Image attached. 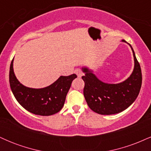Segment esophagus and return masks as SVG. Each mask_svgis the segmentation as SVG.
Here are the masks:
<instances>
[{"mask_svg": "<svg viewBox=\"0 0 151 151\" xmlns=\"http://www.w3.org/2000/svg\"><path fill=\"white\" fill-rule=\"evenodd\" d=\"M74 73L77 75L78 77H81V76L83 75V72H81V70L80 69H76L75 70H74Z\"/></svg>", "mask_w": 151, "mask_h": 151, "instance_id": "esophagus-1", "label": "esophagus"}]
</instances>
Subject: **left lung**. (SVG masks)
Here are the masks:
<instances>
[{
  "mask_svg": "<svg viewBox=\"0 0 151 151\" xmlns=\"http://www.w3.org/2000/svg\"><path fill=\"white\" fill-rule=\"evenodd\" d=\"M121 42H126L124 40ZM129 44V43H128ZM132 50L134 68L126 80L118 84H109L100 80L92 70L82 67V76L85 83L84 96L88 106L93 111L101 115H111L120 113L129 107L136 99L141 90L142 73L141 67Z\"/></svg>",
  "mask_w": 151,
  "mask_h": 151,
  "instance_id": "left-lung-1",
  "label": "left lung"
}]
</instances>
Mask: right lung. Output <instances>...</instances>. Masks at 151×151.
<instances>
[{"label":"right lung","mask_w":151,"mask_h":151,"mask_svg":"<svg viewBox=\"0 0 151 151\" xmlns=\"http://www.w3.org/2000/svg\"><path fill=\"white\" fill-rule=\"evenodd\" d=\"M13 60L10 67L9 81L10 89L20 105L35 115L50 116L58 113L65 104L66 96L72 81L77 76H60L55 82L44 88L35 89L22 84L15 77Z\"/></svg>","instance_id":"obj_1"}]
</instances>
